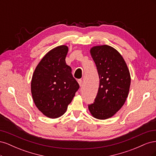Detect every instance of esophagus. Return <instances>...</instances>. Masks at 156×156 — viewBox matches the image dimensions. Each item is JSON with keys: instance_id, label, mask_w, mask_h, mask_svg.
<instances>
[{"instance_id": "1", "label": "esophagus", "mask_w": 156, "mask_h": 156, "mask_svg": "<svg viewBox=\"0 0 156 156\" xmlns=\"http://www.w3.org/2000/svg\"><path fill=\"white\" fill-rule=\"evenodd\" d=\"M78 83H79V86L80 87H82V85H83V81L81 79H79L78 80Z\"/></svg>"}]
</instances>
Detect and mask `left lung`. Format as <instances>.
Wrapping results in <instances>:
<instances>
[{"label": "left lung", "mask_w": 156, "mask_h": 156, "mask_svg": "<svg viewBox=\"0 0 156 156\" xmlns=\"http://www.w3.org/2000/svg\"><path fill=\"white\" fill-rule=\"evenodd\" d=\"M90 53L97 68L100 86L88 108L94 118L104 120L112 116L124 104L129 93L130 74L123 57L112 47H94Z\"/></svg>", "instance_id": "obj_1"}]
</instances>
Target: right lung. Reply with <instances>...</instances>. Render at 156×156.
<instances>
[{
	"mask_svg": "<svg viewBox=\"0 0 156 156\" xmlns=\"http://www.w3.org/2000/svg\"><path fill=\"white\" fill-rule=\"evenodd\" d=\"M68 48L60 45L51 50L37 66L31 81L33 100L46 116L63 115L72 102L79 84L66 64Z\"/></svg>",
	"mask_w": 156,
	"mask_h": 156,
	"instance_id": "obj_1",
	"label": "right lung"
}]
</instances>
